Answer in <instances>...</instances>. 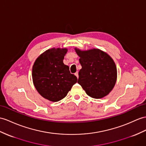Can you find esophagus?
<instances>
[{"label": "esophagus", "mask_w": 146, "mask_h": 146, "mask_svg": "<svg viewBox=\"0 0 146 146\" xmlns=\"http://www.w3.org/2000/svg\"><path fill=\"white\" fill-rule=\"evenodd\" d=\"M75 75H76V76L77 78H79V74H78V72H76L75 73Z\"/></svg>", "instance_id": "esophagus-1"}]
</instances>
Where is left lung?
<instances>
[{"mask_svg":"<svg viewBox=\"0 0 146 146\" xmlns=\"http://www.w3.org/2000/svg\"><path fill=\"white\" fill-rule=\"evenodd\" d=\"M75 49L82 66L78 83L90 97H105L112 90L116 81L117 70L113 59L98 49L84 51Z\"/></svg>","mask_w":146,"mask_h":146,"instance_id":"obj_1","label":"left lung"}]
</instances>
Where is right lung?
Here are the masks:
<instances>
[{
	"label": "right lung",
	"mask_w": 146,
	"mask_h": 146,
	"mask_svg": "<svg viewBox=\"0 0 146 146\" xmlns=\"http://www.w3.org/2000/svg\"><path fill=\"white\" fill-rule=\"evenodd\" d=\"M67 49L52 48L41 54L32 69L35 88L42 97L51 102H58L67 95L77 82L69 67L63 63Z\"/></svg>",
	"instance_id": "add662e5"
}]
</instances>
